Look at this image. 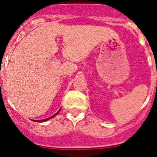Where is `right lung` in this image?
<instances>
[{
    "label": "right lung",
    "mask_w": 157,
    "mask_h": 157,
    "mask_svg": "<svg viewBox=\"0 0 157 157\" xmlns=\"http://www.w3.org/2000/svg\"><path fill=\"white\" fill-rule=\"evenodd\" d=\"M60 109H61V108H60ZM60 110H59V111H58V112H57V113H55V114H54V116H52V117H49V118H48V119L41 120V121H36V122H39V123H40V122H44V121H48V120L51 119V118H53V117H55V116H56V115H57V113H59V112H60Z\"/></svg>",
    "instance_id": "right-lung-1"
}]
</instances>
